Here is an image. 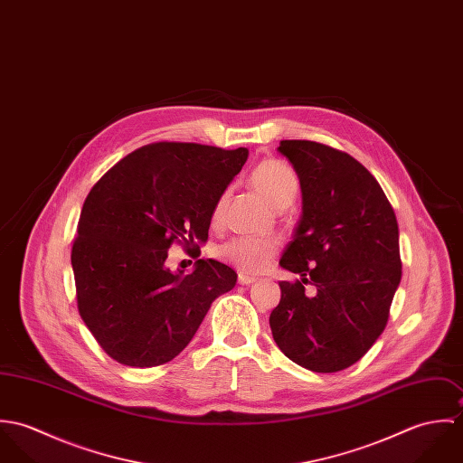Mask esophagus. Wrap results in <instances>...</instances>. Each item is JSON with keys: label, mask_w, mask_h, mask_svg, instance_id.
Instances as JSON below:
<instances>
[{"label": "esophagus", "mask_w": 463, "mask_h": 463, "mask_svg": "<svg viewBox=\"0 0 463 463\" xmlns=\"http://www.w3.org/2000/svg\"><path fill=\"white\" fill-rule=\"evenodd\" d=\"M257 278L255 276H250V274H244V272H239V283L241 285H251L255 283Z\"/></svg>", "instance_id": "34e87169"}]
</instances>
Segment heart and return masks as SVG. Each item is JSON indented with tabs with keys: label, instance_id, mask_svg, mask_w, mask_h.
<instances>
[{
	"label": "heart",
	"instance_id": "heart-1",
	"mask_svg": "<svg viewBox=\"0 0 463 463\" xmlns=\"http://www.w3.org/2000/svg\"><path fill=\"white\" fill-rule=\"evenodd\" d=\"M250 184L274 208L290 204L299 189L296 173L279 160H264L262 164H259L250 176ZM222 213L224 198L215 203L212 212V222L219 224L222 221ZM278 250L279 242L276 239L233 237L221 244L215 250V255L219 260L235 267L244 274H260L270 265Z\"/></svg>",
	"mask_w": 463,
	"mask_h": 463
}]
</instances>
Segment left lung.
I'll list each match as a JSON object with an SVG mask.
<instances>
[{
    "mask_svg": "<svg viewBox=\"0 0 463 463\" xmlns=\"http://www.w3.org/2000/svg\"><path fill=\"white\" fill-rule=\"evenodd\" d=\"M294 165L303 213L279 265L301 276L279 281L272 338L314 373L358 362L383 333L401 281L399 230L376 178L351 155L314 140H281ZM315 287L304 294V285Z\"/></svg>",
    "mask_w": 463,
    "mask_h": 463,
    "instance_id": "1",
    "label": "left lung"
}]
</instances>
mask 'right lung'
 <instances>
[{
    "label": "right lung",
    "instance_id": "add662e5",
    "mask_svg": "<svg viewBox=\"0 0 463 463\" xmlns=\"http://www.w3.org/2000/svg\"><path fill=\"white\" fill-rule=\"evenodd\" d=\"M248 149L153 142L109 169L85 198L71 264L78 312L103 351L128 367H156L193 340L212 301L237 272L198 260L173 272L167 251L208 239L215 203Z\"/></svg>",
    "mask_w": 463,
    "mask_h": 463
}]
</instances>
